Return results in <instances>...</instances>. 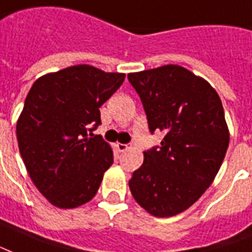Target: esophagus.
<instances>
[{
  "instance_id": "1",
  "label": "esophagus",
  "mask_w": 252,
  "mask_h": 252,
  "mask_svg": "<svg viewBox=\"0 0 252 252\" xmlns=\"http://www.w3.org/2000/svg\"><path fill=\"white\" fill-rule=\"evenodd\" d=\"M116 147H117V150H119V152H124V151H126L128 148H129L126 144H121V143H117Z\"/></svg>"
}]
</instances>
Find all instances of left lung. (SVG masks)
<instances>
[{"label": "left lung", "mask_w": 252, "mask_h": 252, "mask_svg": "<svg viewBox=\"0 0 252 252\" xmlns=\"http://www.w3.org/2000/svg\"><path fill=\"white\" fill-rule=\"evenodd\" d=\"M128 80L140 96L151 133L165 132L132 175V196L151 215H178L206 192L224 159L230 132L220 97L180 65L129 73Z\"/></svg>", "instance_id": "left-lung-1"}]
</instances>
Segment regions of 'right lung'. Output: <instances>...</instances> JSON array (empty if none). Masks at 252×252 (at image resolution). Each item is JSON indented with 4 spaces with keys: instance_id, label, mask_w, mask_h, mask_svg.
Listing matches in <instances>:
<instances>
[{
    "instance_id": "right-lung-1",
    "label": "right lung",
    "mask_w": 252,
    "mask_h": 252,
    "mask_svg": "<svg viewBox=\"0 0 252 252\" xmlns=\"http://www.w3.org/2000/svg\"><path fill=\"white\" fill-rule=\"evenodd\" d=\"M124 79L83 64L44 74L32 85L17 140L32 182L53 206L76 208L97 192L113 152L101 136H89L101 124L100 107Z\"/></svg>"
}]
</instances>
